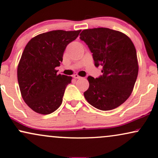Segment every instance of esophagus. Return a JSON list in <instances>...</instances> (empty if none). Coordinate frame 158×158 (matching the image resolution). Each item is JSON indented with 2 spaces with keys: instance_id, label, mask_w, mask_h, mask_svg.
<instances>
[{
  "instance_id": "esophagus-1",
  "label": "esophagus",
  "mask_w": 158,
  "mask_h": 158,
  "mask_svg": "<svg viewBox=\"0 0 158 158\" xmlns=\"http://www.w3.org/2000/svg\"><path fill=\"white\" fill-rule=\"evenodd\" d=\"M73 77H74V79H80V78H81V77L79 76L78 74H74V76H73Z\"/></svg>"
}]
</instances>
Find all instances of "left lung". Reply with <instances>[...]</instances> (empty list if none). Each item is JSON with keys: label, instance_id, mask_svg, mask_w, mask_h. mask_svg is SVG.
I'll return each mask as SVG.
<instances>
[{"label": "left lung", "instance_id": "1", "mask_svg": "<svg viewBox=\"0 0 158 158\" xmlns=\"http://www.w3.org/2000/svg\"><path fill=\"white\" fill-rule=\"evenodd\" d=\"M93 53L95 66H102V75L88 77L89 87L84 93L89 104L101 110L121 106L133 91L139 72L136 51L126 34L108 28L84 29L80 34Z\"/></svg>", "mask_w": 158, "mask_h": 158}]
</instances>
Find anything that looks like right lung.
Masks as SVG:
<instances>
[{
    "label": "right lung",
    "mask_w": 158,
    "mask_h": 158,
    "mask_svg": "<svg viewBox=\"0 0 158 158\" xmlns=\"http://www.w3.org/2000/svg\"><path fill=\"white\" fill-rule=\"evenodd\" d=\"M81 30H55L37 35L25 46L17 66L22 97L34 112L48 114L60 106L72 77L57 74L64 50Z\"/></svg>",
    "instance_id": "1"
}]
</instances>
